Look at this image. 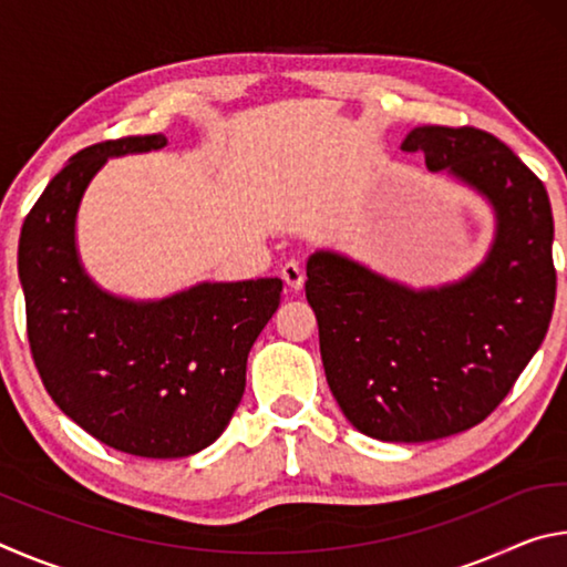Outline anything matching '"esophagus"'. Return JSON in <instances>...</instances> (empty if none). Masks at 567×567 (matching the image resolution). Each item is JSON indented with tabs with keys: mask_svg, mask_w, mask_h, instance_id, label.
Here are the masks:
<instances>
[{
	"mask_svg": "<svg viewBox=\"0 0 567 567\" xmlns=\"http://www.w3.org/2000/svg\"><path fill=\"white\" fill-rule=\"evenodd\" d=\"M280 277H282V282L287 285V290H290V292H300L302 290L305 272H302V267L297 265V262H287L282 270H280Z\"/></svg>",
	"mask_w": 567,
	"mask_h": 567,
	"instance_id": "1",
	"label": "esophagus"
}]
</instances>
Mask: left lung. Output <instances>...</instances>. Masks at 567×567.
Here are the masks:
<instances>
[{
	"instance_id": "1",
	"label": "left lung",
	"mask_w": 567,
	"mask_h": 567,
	"mask_svg": "<svg viewBox=\"0 0 567 567\" xmlns=\"http://www.w3.org/2000/svg\"><path fill=\"white\" fill-rule=\"evenodd\" d=\"M422 152L491 203L495 239L460 282L410 290L320 249L305 295L320 328L324 375L360 433L427 443L475 427L540 348L555 307L553 209L545 185L501 140L475 127H415Z\"/></svg>"
}]
</instances>
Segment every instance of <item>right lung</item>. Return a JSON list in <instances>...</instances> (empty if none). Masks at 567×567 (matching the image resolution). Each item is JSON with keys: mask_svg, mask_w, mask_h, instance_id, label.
<instances>
[{"mask_svg": "<svg viewBox=\"0 0 567 567\" xmlns=\"http://www.w3.org/2000/svg\"><path fill=\"white\" fill-rule=\"evenodd\" d=\"M165 145V134H145L76 152L19 235L27 338L47 392L100 443L157 460L195 455L223 435L282 292V280L260 277L132 302L90 280L74 243L84 189L107 157Z\"/></svg>", "mask_w": 567, "mask_h": 567, "instance_id": "1", "label": "right lung"}]
</instances>
